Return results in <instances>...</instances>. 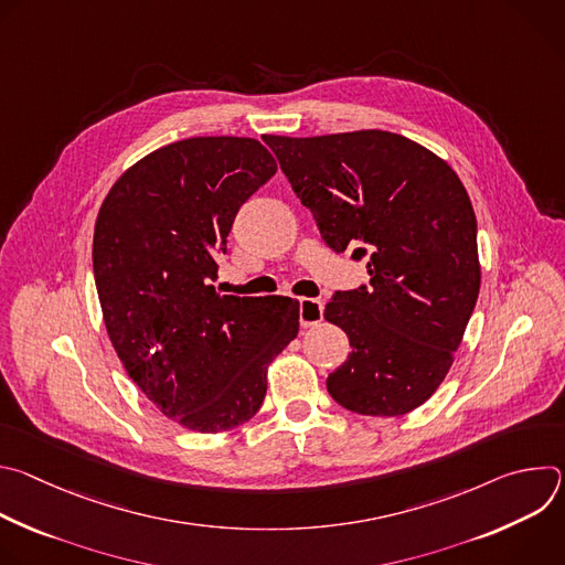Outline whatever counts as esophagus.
<instances>
[{"label":"esophagus","instance_id":"34e87169","mask_svg":"<svg viewBox=\"0 0 565 565\" xmlns=\"http://www.w3.org/2000/svg\"><path fill=\"white\" fill-rule=\"evenodd\" d=\"M321 319H324V301L301 297L299 299V324L303 329H310V327H317Z\"/></svg>","mask_w":565,"mask_h":565}]
</instances>
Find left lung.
I'll return each mask as SVG.
<instances>
[{"mask_svg":"<svg viewBox=\"0 0 565 565\" xmlns=\"http://www.w3.org/2000/svg\"><path fill=\"white\" fill-rule=\"evenodd\" d=\"M264 140L327 244L369 250V288L338 292L324 310L351 342L329 393L362 416L418 409L449 373L480 290L465 185L447 160L393 131Z\"/></svg>","mask_w":565,"mask_h":565,"instance_id":"left-lung-1","label":"left lung"}]
</instances>
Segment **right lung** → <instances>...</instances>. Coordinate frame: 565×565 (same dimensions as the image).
Segmentation results:
<instances>
[{
    "label": "right lung",
    "mask_w": 565,
    "mask_h": 565,
    "mask_svg": "<svg viewBox=\"0 0 565 565\" xmlns=\"http://www.w3.org/2000/svg\"><path fill=\"white\" fill-rule=\"evenodd\" d=\"M275 172L255 138H185L125 170L96 218L94 275L109 340L156 409L199 434L259 412L268 364L299 331L297 299L212 286L238 207Z\"/></svg>",
    "instance_id": "add662e5"
}]
</instances>
